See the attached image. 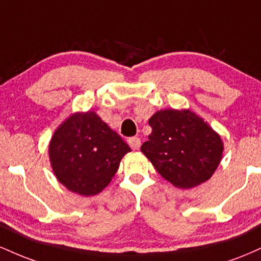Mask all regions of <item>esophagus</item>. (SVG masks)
I'll use <instances>...</instances> for the list:
<instances>
[{"mask_svg":"<svg viewBox=\"0 0 261 261\" xmlns=\"http://www.w3.org/2000/svg\"><path fill=\"white\" fill-rule=\"evenodd\" d=\"M128 145L133 149H139L141 146V140L140 137H130L128 139Z\"/></svg>","mask_w":261,"mask_h":261,"instance_id":"esophagus-1","label":"esophagus"}]
</instances>
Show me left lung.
<instances>
[{
    "mask_svg": "<svg viewBox=\"0 0 261 261\" xmlns=\"http://www.w3.org/2000/svg\"><path fill=\"white\" fill-rule=\"evenodd\" d=\"M152 133L141 152L164 179L189 189L208 180L222 157L221 137L189 110L166 109L148 120Z\"/></svg>",
    "mask_w": 261,
    "mask_h": 261,
    "instance_id": "8db88e82",
    "label": "left lung"
}]
</instances>
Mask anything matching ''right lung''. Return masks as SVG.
Masks as SVG:
<instances>
[{
    "label": "right lung",
    "instance_id": "obj_1",
    "mask_svg": "<svg viewBox=\"0 0 261 261\" xmlns=\"http://www.w3.org/2000/svg\"><path fill=\"white\" fill-rule=\"evenodd\" d=\"M130 151L120 135L94 112L70 116L54 134L49 146L56 178L83 196L100 193Z\"/></svg>",
    "mask_w": 261,
    "mask_h": 261
}]
</instances>
